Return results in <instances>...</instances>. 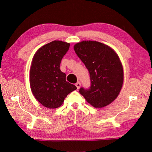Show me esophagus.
Wrapping results in <instances>:
<instances>
[{"instance_id":"1","label":"esophagus","mask_w":152,"mask_h":152,"mask_svg":"<svg viewBox=\"0 0 152 152\" xmlns=\"http://www.w3.org/2000/svg\"><path fill=\"white\" fill-rule=\"evenodd\" d=\"M75 86H76V87H77V89H80V86H81L80 82H77V83L75 84Z\"/></svg>"}]
</instances>
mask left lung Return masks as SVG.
I'll use <instances>...</instances> for the list:
<instances>
[{"label":"left lung","mask_w":152,"mask_h":152,"mask_svg":"<svg viewBox=\"0 0 152 152\" xmlns=\"http://www.w3.org/2000/svg\"><path fill=\"white\" fill-rule=\"evenodd\" d=\"M73 49L90 76V87H80L79 93L95 108L113 102L120 93L124 80L123 68L117 54L108 45L96 41H82Z\"/></svg>","instance_id":"1"}]
</instances>
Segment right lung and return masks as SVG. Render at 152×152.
Wrapping results in <instances>:
<instances>
[{"label":"right lung","instance_id":"add662e5","mask_svg":"<svg viewBox=\"0 0 152 152\" xmlns=\"http://www.w3.org/2000/svg\"><path fill=\"white\" fill-rule=\"evenodd\" d=\"M69 48V43L54 40L34 55L30 72V87L36 99L45 107H59L67 95L77 89L66 81V74L59 68Z\"/></svg>","mask_w":152,"mask_h":152}]
</instances>
